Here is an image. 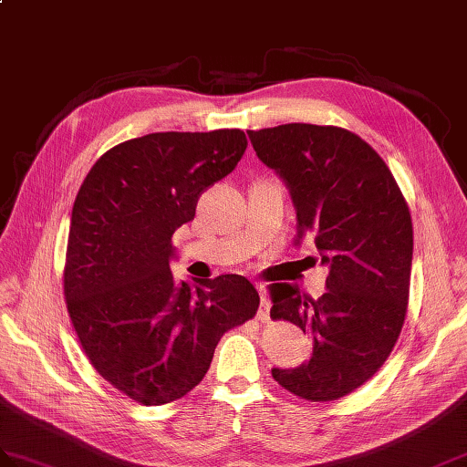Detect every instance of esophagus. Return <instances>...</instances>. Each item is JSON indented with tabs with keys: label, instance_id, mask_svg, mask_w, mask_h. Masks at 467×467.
Listing matches in <instances>:
<instances>
[{
	"label": "esophagus",
	"instance_id": "esophagus-1",
	"mask_svg": "<svg viewBox=\"0 0 467 467\" xmlns=\"http://www.w3.org/2000/svg\"><path fill=\"white\" fill-rule=\"evenodd\" d=\"M256 288L260 292V308H258L256 317H258L260 322H268L270 320V302H268V298L265 295V286L263 285H256Z\"/></svg>",
	"mask_w": 467,
	"mask_h": 467
}]
</instances>
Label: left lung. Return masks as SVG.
Returning a JSON list of instances; mask_svg holds the SVG:
<instances>
[{"label":"left lung","instance_id":"1","mask_svg":"<svg viewBox=\"0 0 467 467\" xmlns=\"http://www.w3.org/2000/svg\"><path fill=\"white\" fill-rule=\"evenodd\" d=\"M246 133L290 192L295 244L310 234L328 266L318 300L270 286V317L312 338L310 360L273 368V378L295 396L332 402L378 372L402 330L414 251L408 204L380 155L346 129L288 123Z\"/></svg>","mask_w":467,"mask_h":467}]
</instances>
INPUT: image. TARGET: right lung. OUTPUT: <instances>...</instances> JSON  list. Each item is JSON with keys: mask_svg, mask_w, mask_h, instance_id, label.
Wrapping results in <instances>:
<instances>
[{"mask_svg": "<svg viewBox=\"0 0 467 467\" xmlns=\"http://www.w3.org/2000/svg\"><path fill=\"white\" fill-rule=\"evenodd\" d=\"M244 149L241 129L125 140L95 162L73 202L63 273L73 328L95 370L139 404L189 394L221 336L258 310L241 275L177 283L171 273L172 233Z\"/></svg>", "mask_w": 467, "mask_h": 467, "instance_id": "add662e5", "label": "right lung"}]
</instances>
